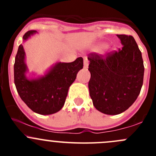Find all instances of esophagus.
I'll use <instances>...</instances> for the list:
<instances>
[{"label":"esophagus","mask_w":156,"mask_h":156,"mask_svg":"<svg viewBox=\"0 0 156 156\" xmlns=\"http://www.w3.org/2000/svg\"><path fill=\"white\" fill-rule=\"evenodd\" d=\"M88 64H89V61L87 58H84V68H87L88 67Z\"/></svg>","instance_id":"1"}]
</instances>
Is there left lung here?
<instances>
[{
  "label": "left lung",
  "instance_id": "1",
  "mask_svg": "<svg viewBox=\"0 0 156 156\" xmlns=\"http://www.w3.org/2000/svg\"><path fill=\"white\" fill-rule=\"evenodd\" d=\"M123 45L106 55L91 53L88 70L90 96L94 107L106 115L123 112L135 102L144 83L142 53L131 35L117 34Z\"/></svg>",
  "mask_w": 156,
  "mask_h": 156
}]
</instances>
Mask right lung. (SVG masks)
<instances>
[{"instance_id":"obj_1","label":"right lung","mask_w":156,"mask_h":156,"mask_svg":"<svg viewBox=\"0 0 156 156\" xmlns=\"http://www.w3.org/2000/svg\"><path fill=\"white\" fill-rule=\"evenodd\" d=\"M37 32L27 31L23 36L26 41ZM26 53L23 45L19 46L14 63V83L20 98L34 112L51 115L63 106L69 88L74 82L78 71L83 69V58L72 62H57L44 76L29 79L25 62Z\"/></svg>"}]
</instances>
